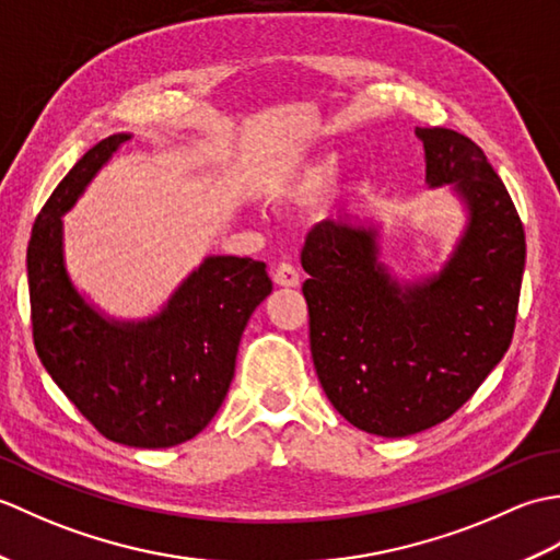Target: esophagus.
I'll return each instance as SVG.
<instances>
[{"label": "esophagus", "instance_id": "obj_1", "mask_svg": "<svg viewBox=\"0 0 560 560\" xmlns=\"http://www.w3.org/2000/svg\"><path fill=\"white\" fill-rule=\"evenodd\" d=\"M273 283H279V287H299L301 273L291 261H279V265L273 267Z\"/></svg>", "mask_w": 560, "mask_h": 560}]
</instances>
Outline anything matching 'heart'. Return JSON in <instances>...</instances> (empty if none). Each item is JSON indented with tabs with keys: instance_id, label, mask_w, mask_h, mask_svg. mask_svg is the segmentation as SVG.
Returning a JSON list of instances; mask_svg holds the SVG:
<instances>
[{
	"instance_id": "obj_1",
	"label": "heart",
	"mask_w": 560,
	"mask_h": 560,
	"mask_svg": "<svg viewBox=\"0 0 560 560\" xmlns=\"http://www.w3.org/2000/svg\"><path fill=\"white\" fill-rule=\"evenodd\" d=\"M329 177V165H315V168L307 171L303 175V180L293 187V192L299 197H307V195H315L319 189L325 187Z\"/></svg>"
}]
</instances>
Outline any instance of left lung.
I'll return each mask as SVG.
<instances>
[{"label": "left lung", "mask_w": 560, "mask_h": 560, "mask_svg": "<svg viewBox=\"0 0 560 560\" xmlns=\"http://www.w3.org/2000/svg\"><path fill=\"white\" fill-rule=\"evenodd\" d=\"M425 180L455 183L469 225L438 277L399 287L377 261L375 231L327 219L301 265L315 371L335 409L365 433L404 438L450 419L513 341L525 229L483 151L447 127H416Z\"/></svg>", "instance_id": "left-lung-1"}]
</instances>
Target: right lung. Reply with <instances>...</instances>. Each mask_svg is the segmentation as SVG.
I'll return each instance as SVG.
<instances>
[{
    "instance_id": "1",
    "label": "right lung",
    "mask_w": 560,
    "mask_h": 560,
    "mask_svg": "<svg viewBox=\"0 0 560 560\" xmlns=\"http://www.w3.org/2000/svg\"><path fill=\"white\" fill-rule=\"evenodd\" d=\"M125 141L129 135H113L83 153L33 223V343L57 387L101 435L129 447H173L217 416L243 329L271 293V279L259 259L209 257L147 323H110L83 303L65 271L59 217Z\"/></svg>"
}]
</instances>
